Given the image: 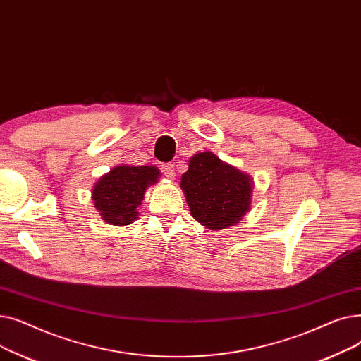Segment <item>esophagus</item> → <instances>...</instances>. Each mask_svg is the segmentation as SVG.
<instances>
[{"label": "esophagus", "mask_w": 361, "mask_h": 361, "mask_svg": "<svg viewBox=\"0 0 361 361\" xmlns=\"http://www.w3.org/2000/svg\"><path fill=\"white\" fill-rule=\"evenodd\" d=\"M162 173L168 177V178H173L176 176V168H174V164L171 162H166L162 165Z\"/></svg>", "instance_id": "34e87169"}]
</instances>
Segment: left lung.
<instances>
[{"mask_svg": "<svg viewBox=\"0 0 361 361\" xmlns=\"http://www.w3.org/2000/svg\"><path fill=\"white\" fill-rule=\"evenodd\" d=\"M180 185L192 216L209 230L228 228L250 207L252 178L211 152L190 159Z\"/></svg>", "mask_w": 361, "mask_h": 361, "instance_id": "obj_1", "label": "left lung"}]
</instances>
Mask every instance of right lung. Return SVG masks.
<instances>
[{
  "label": "right lung",
  "mask_w": 361,
  "mask_h": 361,
  "mask_svg": "<svg viewBox=\"0 0 361 361\" xmlns=\"http://www.w3.org/2000/svg\"><path fill=\"white\" fill-rule=\"evenodd\" d=\"M159 169L155 166H116L93 188L92 199L102 219L112 225H128L139 216L149 184L157 183Z\"/></svg>",
  "instance_id": "right-lung-1"
}]
</instances>
